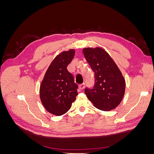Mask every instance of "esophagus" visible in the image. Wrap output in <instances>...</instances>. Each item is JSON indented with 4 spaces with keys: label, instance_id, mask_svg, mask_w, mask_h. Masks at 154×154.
<instances>
[{
    "label": "esophagus",
    "instance_id": "esophagus-1",
    "mask_svg": "<svg viewBox=\"0 0 154 154\" xmlns=\"http://www.w3.org/2000/svg\"><path fill=\"white\" fill-rule=\"evenodd\" d=\"M85 83H82V84H80L79 85V88H80V90H83V88H85Z\"/></svg>",
    "mask_w": 154,
    "mask_h": 154
}]
</instances>
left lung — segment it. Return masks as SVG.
<instances>
[{"label":"left lung","mask_w":154,"mask_h":154,"mask_svg":"<svg viewBox=\"0 0 154 154\" xmlns=\"http://www.w3.org/2000/svg\"><path fill=\"white\" fill-rule=\"evenodd\" d=\"M83 54L94 72V85L86 87L88 99L97 109L103 111L114 109L122 101L125 80L110 56L100 48H85Z\"/></svg>","instance_id":"left-lung-1"}]
</instances>
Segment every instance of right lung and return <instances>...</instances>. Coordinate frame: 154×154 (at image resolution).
Instances as JSON below:
<instances>
[{"label": "right lung", "instance_id": "right-lung-1", "mask_svg": "<svg viewBox=\"0 0 154 154\" xmlns=\"http://www.w3.org/2000/svg\"><path fill=\"white\" fill-rule=\"evenodd\" d=\"M75 51H63L51 62L40 88V97L44 108L56 116H62L71 109L78 95V85L67 69Z\"/></svg>", "mask_w": 154, "mask_h": 154}]
</instances>
